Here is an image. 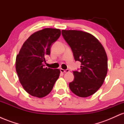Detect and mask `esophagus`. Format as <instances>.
<instances>
[{
  "instance_id": "esophagus-1",
  "label": "esophagus",
  "mask_w": 124,
  "mask_h": 124,
  "mask_svg": "<svg viewBox=\"0 0 124 124\" xmlns=\"http://www.w3.org/2000/svg\"><path fill=\"white\" fill-rule=\"evenodd\" d=\"M60 70L62 73H67V72H69V69H66V70H64V69H61Z\"/></svg>"
}]
</instances>
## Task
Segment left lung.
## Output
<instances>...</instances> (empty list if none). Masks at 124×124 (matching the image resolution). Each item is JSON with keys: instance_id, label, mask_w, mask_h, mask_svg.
Returning <instances> with one entry per match:
<instances>
[{"instance_id": "8db88e82", "label": "left lung", "mask_w": 124, "mask_h": 124, "mask_svg": "<svg viewBox=\"0 0 124 124\" xmlns=\"http://www.w3.org/2000/svg\"><path fill=\"white\" fill-rule=\"evenodd\" d=\"M62 36L69 44L76 61L81 62L80 70L73 71L75 78L69 84L76 96L87 97L102 86L108 70L107 56L102 44L88 32L63 30Z\"/></svg>"}]
</instances>
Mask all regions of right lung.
Listing matches in <instances>:
<instances>
[{"instance_id": "add662e5", "label": "right lung", "mask_w": 124, "mask_h": 124, "mask_svg": "<svg viewBox=\"0 0 124 124\" xmlns=\"http://www.w3.org/2000/svg\"><path fill=\"white\" fill-rule=\"evenodd\" d=\"M61 30L46 28L31 35L16 56V69L20 83L29 94L38 98L48 95L60 74L58 69L44 68L45 56L50 55L52 44Z\"/></svg>"}]
</instances>
